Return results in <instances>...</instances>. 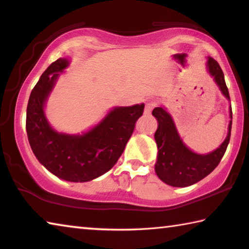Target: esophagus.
I'll list each match as a JSON object with an SVG mask.
<instances>
[{
	"label": "esophagus",
	"instance_id": "esophagus-1",
	"mask_svg": "<svg viewBox=\"0 0 249 249\" xmlns=\"http://www.w3.org/2000/svg\"><path fill=\"white\" fill-rule=\"evenodd\" d=\"M156 102H148L146 104V107H145V111H144V113L146 115H149L150 113H151V111H153V108L156 107Z\"/></svg>",
	"mask_w": 249,
	"mask_h": 249
}]
</instances>
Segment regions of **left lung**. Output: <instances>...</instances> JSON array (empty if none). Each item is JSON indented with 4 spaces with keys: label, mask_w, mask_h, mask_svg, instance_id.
Segmentation results:
<instances>
[{
    "label": "left lung",
    "mask_w": 249,
    "mask_h": 249,
    "mask_svg": "<svg viewBox=\"0 0 249 249\" xmlns=\"http://www.w3.org/2000/svg\"><path fill=\"white\" fill-rule=\"evenodd\" d=\"M208 69L222 93L231 101L224 73L217 61L211 57L208 59ZM153 115L158 121V128L155 133V140L158 147L155 171L160 180L172 187H189L199 182L215 169L230 142L231 121H230L229 133L222 145L212 153L199 155L193 153L183 144L177 132L172 117L165 108L155 107ZM231 115V107H230V116L233 119Z\"/></svg>",
    "instance_id": "left-lung-1"
}]
</instances>
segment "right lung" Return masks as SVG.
<instances>
[{"label": "right lung", "instance_id": "obj_1", "mask_svg": "<svg viewBox=\"0 0 249 249\" xmlns=\"http://www.w3.org/2000/svg\"><path fill=\"white\" fill-rule=\"evenodd\" d=\"M69 61H53L32 90L26 112L29 145L36 158L58 178L86 182L102 176L117 162L132 136L144 104L113 108L102 122L83 135H67L52 128L44 105L57 78Z\"/></svg>", "mask_w": 249, "mask_h": 249}]
</instances>
